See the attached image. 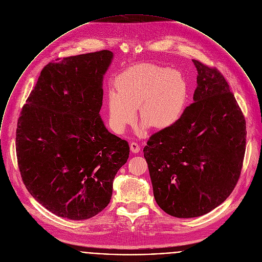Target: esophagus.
<instances>
[{"instance_id": "esophagus-1", "label": "esophagus", "mask_w": 262, "mask_h": 262, "mask_svg": "<svg viewBox=\"0 0 262 262\" xmlns=\"http://www.w3.org/2000/svg\"><path fill=\"white\" fill-rule=\"evenodd\" d=\"M130 149H131L132 152L137 154V152H139V150H140V146H139L138 143H136V142H131V143H130Z\"/></svg>"}]
</instances>
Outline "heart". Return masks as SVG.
<instances>
[{"instance_id":"obj_1","label":"heart","mask_w":262,"mask_h":262,"mask_svg":"<svg viewBox=\"0 0 262 262\" xmlns=\"http://www.w3.org/2000/svg\"><path fill=\"white\" fill-rule=\"evenodd\" d=\"M187 98V85L183 77L169 68L142 64L134 66L117 80V93L108 96V118L117 133L139 118L144 125L165 129L180 118Z\"/></svg>"}]
</instances>
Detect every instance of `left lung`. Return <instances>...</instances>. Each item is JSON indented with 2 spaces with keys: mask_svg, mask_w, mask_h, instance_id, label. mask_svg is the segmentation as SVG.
<instances>
[{
  "mask_svg": "<svg viewBox=\"0 0 262 262\" xmlns=\"http://www.w3.org/2000/svg\"><path fill=\"white\" fill-rule=\"evenodd\" d=\"M192 61L194 101L143 149L157 203L180 219L206 214L231 195L246 149L245 117L224 75Z\"/></svg>",
  "mask_w": 262,
  "mask_h": 262,
  "instance_id": "left-lung-1",
  "label": "left lung"
}]
</instances>
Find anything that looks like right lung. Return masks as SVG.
I'll list each match as a JSON object with an SVG mask.
<instances>
[{
	"mask_svg": "<svg viewBox=\"0 0 262 262\" xmlns=\"http://www.w3.org/2000/svg\"><path fill=\"white\" fill-rule=\"evenodd\" d=\"M106 50L63 58L43 67L16 129L22 181L54 214L88 220L110 203L113 181L130 147L100 119Z\"/></svg>",
	"mask_w": 262,
	"mask_h": 262,
	"instance_id": "obj_1",
	"label": "right lung"
}]
</instances>
